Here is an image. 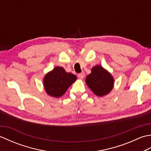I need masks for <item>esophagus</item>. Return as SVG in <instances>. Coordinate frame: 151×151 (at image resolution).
Returning a JSON list of instances; mask_svg holds the SVG:
<instances>
[{
	"mask_svg": "<svg viewBox=\"0 0 151 151\" xmlns=\"http://www.w3.org/2000/svg\"><path fill=\"white\" fill-rule=\"evenodd\" d=\"M84 76H85L84 73H79L78 75V76L80 79H83V78H84Z\"/></svg>",
	"mask_w": 151,
	"mask_h": 151,
	"instance_id": "esophagus-1",
	"label": "esophagus"
}]
</instances>
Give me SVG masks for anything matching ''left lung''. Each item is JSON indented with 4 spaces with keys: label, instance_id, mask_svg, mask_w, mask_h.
I'll use <instances>...</instances> for the list:
<instances>
[{
    "label": "left lung",
    "instance_id": "obj_1",
    "mask_svg": "<svg viewBox=\"0 0 151 151\" xmlns=\"http://www.w3.org/2000/svg\"><path fill=\"white\" fill-rule=\"evenodd\" d=\"M86 82L91 91L99 97L108 94L114 86V78L107 70L100 65L93 67Z\"/></svg>",
    "mask_w": 151,
    "mask_h": 151
}]
</instances>
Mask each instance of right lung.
Masks as SVG:
<instances>
[{
    "label": "right lung",
    "instance_id": "obj_1",
    "mask_svg": "<svg viewBox=\"0 0 151 151\" xmlns=\"http://www.w3.org/2000/svg\"><path fill=\"white\" fill-rule=\"evenodd\" d=\"M76 80V76L73 74L67 73L62 67H56L45 76L44 88L48 95L59 97Z\"/></svg>",
    "mask_w": 151,
    "mask_h": 151
}]
</instances>
